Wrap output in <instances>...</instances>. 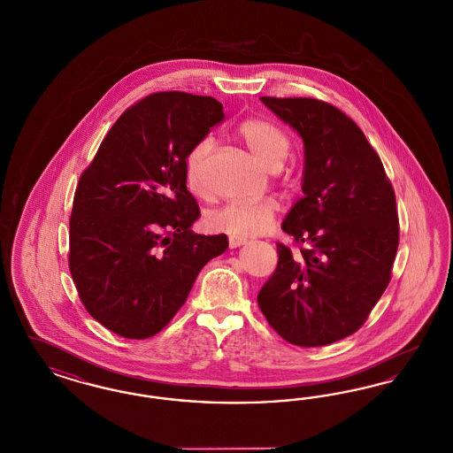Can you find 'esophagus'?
Returning <instances> with one entry per match:
<instances>
[{"mask_svg":"<svg viewBox=\"0 0 453 453\" xmlns=\"http://www.w3.org/2000/svg\"><path fill=\"white\" fill-rule=\"evenodd\" d=\"M242 244H246V239L234 237V235L229 237V248H239V246H242Z\"/></svg>","mask_w":453,"mask_h":453,"instance_id":"obj_1","label":"esophagus"}]
</instances>
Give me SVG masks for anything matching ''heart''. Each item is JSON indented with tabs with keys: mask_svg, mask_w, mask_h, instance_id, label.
<instances>
[{
	"mask_svg": "<svg viewBox=\"0 0 453 453\" xmlns=\"http://www.w3.org/2000/svg\"><path fill=\"white\" fill-rule=\"evenodd\" d=\"M237 136L248 146L257 162L270 170H276L281 165L290 148L288 134L273 121L263 118L242 121L237 127ZM211 150V138H203L192 146L185 157V177L188 188L199 196L203 194L202 166ZM280 203L273 197H265L256 202H231L211 211L205 216V226L214 233L234 237L263 234L272 227Z\"/></svg>",
	"mask_w": 453,
	"mask_h": 453,
	"instance_id": "1",
	"label": "heart"
}]
</instances>
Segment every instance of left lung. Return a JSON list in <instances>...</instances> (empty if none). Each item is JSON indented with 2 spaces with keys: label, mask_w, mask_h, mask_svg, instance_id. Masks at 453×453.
Segmentation results:
<instances>
[{
  "label": "left lung",
  "mask_w": 453,
  "mask_h": 453,
  "mask_svg": "<svg viewBox=\"0 0 453 453\" xmlns=\"http://www.w3.org/2000/svg\"><path fill=\"white\" fill-rule=\"evenodd\" d=\"M261 101L300 133L303 197L281 229L257 307L287 342L322 347L357 332L388 288L399 244L396 196L380 155L341 109L311 97Z\"/></svg>",
  "instance_id": "obj_1"
}]
</instances>
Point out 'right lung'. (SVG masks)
<instances>
[{
  "label": "right lung",
  "instance_id": "right-lung-1",
  "mask_svg": "<svg viewBox=\"0 0 453 453\" xmlns=\"http://www.w3.org/2000/svg\"><path fill=\"white\" fill-rule=\"evenodd\" d=\"M224 119L211 96L155 92L127 108L82 172L69 220V270L82 305L125 339L158 334L226 234H194L185 157Z\"/></svg>",
  "mask_w": 453,
  "mask_h": 453
}]
</instances>
